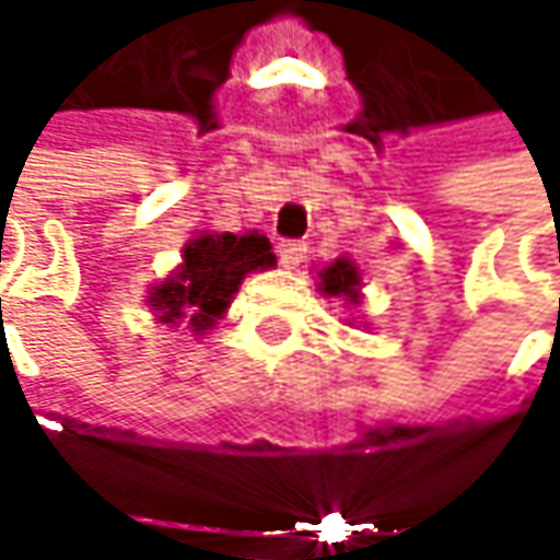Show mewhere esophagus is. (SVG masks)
I'll return each mask as SVG.
<instances>
[{
  "instance_id": "34e87169",
  "label": "esophagus",
  "mask_w": 560,
  "mask_h": 560,
  "mask_svg": "<svg viewBox=\"0 0 560 560\" xmlns=\"http://www.w3.org/2000/svg\"><path fill=\"white\" fill-rule=\"evenodd\" d=\"M304 256H307V243H301V240H284L279 246V259L284 269H298L304 262Z\"/></svg>"
}]
</instances>
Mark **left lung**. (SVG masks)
<instances>
[{"instance_id": "left-lung-1", "label": "left lung", "mask_w": 560, "mask_h": 560, "mask_svg": "<svg viewBox=\"0 0 560 560\" xmlns=\"http://www.w3.org/2000/svg\"><path fill=\"white\" fill-rule=\"evenodd\" d=\"M317 279H320L317 288H320L327 298H343L347 304H360L363 276H360V269H357L350 259H337V262H330L327 269H320V272H317Z\"/></svg>"}]
</instances>
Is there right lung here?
Returning <instances> with one entry per match:
<instances>
[{
    "label": "right lung",
    "instance_id": "right-lung-1",
    "mask_svg": "<svg viewBox=\"0 0 560 560\" xmlns=\"http://www.w3.org/2000/svg\"><path fill=\"white\" fill-rule=\"evenodd\" d=\"M272 266V243L256 230L200 233L184 246V259L171 272V279L149 291V307L159 314L162 324L177 327V320L187 317V327H194V334H203L226 314L233 294L249 272Z\"/></svg>",
    "mask_w": 560,
    "mask_h": 560
}]
</instances>
